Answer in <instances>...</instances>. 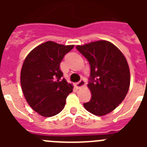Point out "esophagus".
I'll list each match as a JSON object with an SVG mask.
<instances>
[{
	"instance_id": "obj_1",
	"label": "esophagus",
	"mask_w": 147,
	"mask_h": 147,
	"mask_svg": "<svg viewBox=\"0 0 147 147\" xmlns=\"http://www.w3.org/2000/svg\"><path fill=\"white\" fill-rule=\"evenodd\" d=\"M76 87H77L78 88H82V87H84L85 85V81L83 80V79H82L80 82H78L76 83Z\"/></svg>"
}]
</instances>
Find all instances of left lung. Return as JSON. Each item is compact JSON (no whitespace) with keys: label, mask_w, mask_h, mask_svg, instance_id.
<instances>
[{"label":"left lung","mask_w":147,"mask_h":147,"mask_svg":"<svg viewBox=\"0 0 147 147\" xmlns=\"http://www.w3.org/2000/svg\"><path fill=\"white\" fill-rule=\"evenodd\" d=\"M76 48L90 66L88 86L92 96L90 102L84 103V107L99 116L112 112L124 99L129 88L130 74L125 57L115 45L106 40Z\"/></svg>","instance_id":"8db88e82"}]
</instances>
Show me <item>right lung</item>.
Masks as SVG:
<instances>
[{
	"label": "right lung",
	"mask_w": 147,
	"mask_h": 147,
	"mask_svg": "<svg viewBox=\"0 0 147 147\" xmlns=\"http://www.w3.org/2000/svg\"><path fill=\"white\" fill-rule=\"evenodd\" d=\"M74 45H64L48 41L28 54L20 73V84L27 102L44 117L60 113L66 98L73 90L59 68L64 56Z\"/></svg>",
	"instance_id": "obj_1"
}]
</instances>
